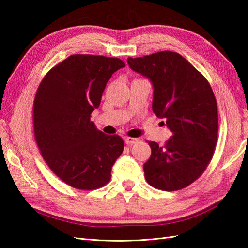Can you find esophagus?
Wrapping results in <instances>:
<instances>
[{
    "instance_id": "obj_1",
    "label": "esophagus",
    "mask_w": 248,
    "mask_h": 248,
    "mask_svg": "<svg viewBox=\"0 0 248 248\" xmlns=\"http://www.w3.org/2000/svg\"><path fill=\"white\" fill-rule=\"evenodd\" d=\"M124 141H125V144H127V145H133V144H135V143H138L139 139H135V138H125Z\"/></svg>"
}]
</instances>
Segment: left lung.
<instances>
[{"mask_svg": "<svg viewBox=\"0 0 248 248\" xmlns=\"http://www.w3.org/2000/svg\"><path fill=\"white\" fill-rule=\"evenodd\" d=\"M128 65L151 82L152 110L172 135L165 146L149 141L145 178L162 191H178L207 168L217 143V104L209 82L176 52L129 57ZM164 124V123H163Z\"/></svg>", "mask_w": 248, "mask_h": 248, "instance_id": "8db88e82", "label": "left lung"}]
</instances>
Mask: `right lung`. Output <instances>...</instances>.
I'll return each mask as SVG.
<instances>
[{"instance_id":"add662e5","label":"right lung","mask_w":248,"mask_h":248,"mask_svg":"<svg viewBox=\"0 0 248 248\" xmlns=\"http://www.w3.org/2000/svg\"><path fill=\"white\" fill-rule=\"evenodd\" d=\"M124 66L115 57L71 55L52 68L37 89V145L52 171L68 186L96 189L110 180L124 140L98 130L91 115L110 77Z\"/></svg>"}]
</instances>
